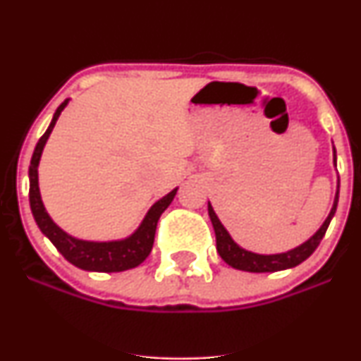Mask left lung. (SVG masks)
Listing matches in <instances>:
<instances>
[{
  "label": "left lung",
  "instance_id": "left-lung-1",
  "mask_svg": "<svg viewBox=\"0 0 361 361\" xmlns=\"http://www.w3.org/2000/svg\"><path fill=\"white\" fill-rule=\"evenodd\" d=\"M333 161L334 166H336V149L333 147ZM338 198H339V176L336 183V195H334L333 207H331V212L326 217V221L322 222V226L316 231V234L310 235L305 243H302L300 246L293 247L285 252H276V255H259V252H252L244 250L239 246L238 243L231 238V234L227 233L226 227L222 226V222L219 221L217 214L214 212L212 205L209 202V217L212 221L214 231H215V243H217V252L219 256L226 261L229 267L235 268V270L241 271H250V273H273V271H281L288 270V268L297 267L302 261H305L316 251L319 243L324 238L327 227H329L331 219L336 214L338 207Z\"/></svg>",
  "mask_w": 361,
  "mask_h": 361
}]
</instances>
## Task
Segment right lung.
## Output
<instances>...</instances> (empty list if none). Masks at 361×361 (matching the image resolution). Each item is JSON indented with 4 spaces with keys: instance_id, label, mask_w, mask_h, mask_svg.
<instances>
[{
    "instance_id": "add662e5",
    "label": "right lung",
    "mask_w": 361,
    "mask_h": 361,
    "mask_svg": "<svg viewBox=\"0 0 361 361\" xmlns=\"http://www.w3.org/2000/svg\"><path fill=\"white\" fill-rule=\"evenodd\" d=\"M68 103L69 98L62 102L59 109L56 110V114H54V117L51 120V126L47 127L45 134L39 139L34 154H32L30 168H28V180H30L28 198H30L32 214H34L37 226L42 231V234L45 238L51 239V243L57 247V251H59L69 263H73L74 267L86 271L103 273L130 270V268L139 267V264L147 258L149 252H151L152 244H154L157 221H159L161 214H163L173 202L178 188L171 190V192L164 195L163 198H159V200L147 210L146 217L142 219L140 226L128 235V238L117 239V241H85V239L73 238L71 234L62 231L61 227L52 221L51 215L47 214V210H45L44 207L42 197H40L39 163L40 157H42L45 142H47L49 135H51L61 111L68 106Z\"/></svg>"
}]
</instances>
